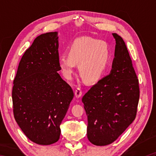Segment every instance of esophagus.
<instances>
[{
  "label": "esophagus",
  "instance_id": "34e87169",
  "mask_svg": "<svg viewBox=\"0 0 156 156\" xmlns=\"http://www.w3.org/2000/svg\"><path fill=\"white\" fill-rule=\"evenodd\" d=\"M74 94H75V96H76V98H80L81 96H82V92L81 88H76V90H75Z\"/></svg>",
  "mask_w": 156,
  "mask_h": 156
}]
</instances>
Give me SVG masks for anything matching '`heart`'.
Listing matches in <instances>:
<instances>
[{
  "mask_svg": "<svg viewBox=\"0 0 156 156\" xmlns=\"http://www.w3.org/2000/svg\"><path fill=\"white\" fill-rule=\"evenodd\" d=\"M68 55H61L58 66L64 77L71 79L78 64L80 74L88 82L100 79L111 58L108 43L98 39L82 37L74 39L67 49Z\"/></svg>",
  "mask_w": 156,
  "mask_h": 156,
  "instance_id": "1",
  "label": "heart"
}]
</instances>
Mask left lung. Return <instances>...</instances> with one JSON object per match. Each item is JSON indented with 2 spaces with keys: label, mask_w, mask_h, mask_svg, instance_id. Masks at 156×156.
<instances>
[{
  "label": "left lung",
  "mask_w": 156,
  "mask_h": 156,
  "mask_svg": "<svg viewBox=\"0 0 156 156\" xmlns=\"http://www.w3.org/2000/svg\"><path fill=\"white\" fill-rule=\"evenodd\" d=\"M112 35L116 45L110 74L82 99L88 117V139L98 146L112 144L132 123L140 98L139 80L127 46L119 35Z\"/></svg>",
  "instance_id": "1"
}]
</instances>
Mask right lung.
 Masks as SVG:
<instances>
[{"mask_svg":"<svg viewBox=\"0 0 156 156\" xmlns=\"http://www.w3.org/2000/svg\"><path fill=\"white\" fill-rule=\"evenodd\" d=\"M58 32L41 34L23 54L13 81L16 122L29 140L48 145L59 139V127L74 97L58 74Z\"/></svg>","mask_w":156,"mask_h":156,"instance_id":"add662e5","label":"right lung"}]
</instances>
